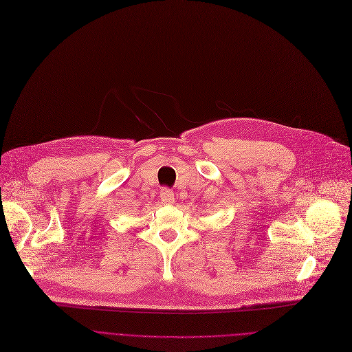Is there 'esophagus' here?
<instances>
[{
  "label": "esophagus",
  "mask_w": 352,
  "mask_h": 352,
  "mask_svg": "<svg viewBox=\"0 0 352 352\" xmlns=\"http://www.w3.org/2000/svg\"><path fill=\"white\" fill-rule=\"evenodd\" d=\"M160 198H162L163 204L166 205H173L175 202V197H174V192L170 189H164L162 194H160Z\"/></svg>",
  "instance_id": "esophagus-1"
}]
</instances>
